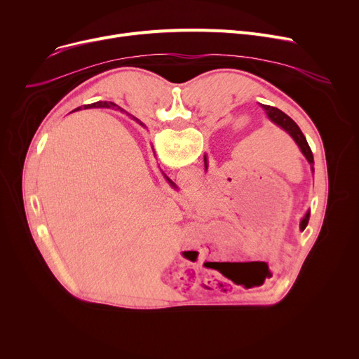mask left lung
<instances>
[{
  "instance_id": "obj_1",
  "label": "left lung",
  "mask_w": 359,
  "mask_h": 359,
  "mask_svg": "<svg viewBox=\"0 0 359 359\" xmlns=\"http://www.w3.org/2000/svg\"><path fill=\"white\" fill-rule=\"evenodd\" d=\"M260 107H262L263 110H265L268 119H269L273 125L279 126L282 130H285L287 134L294 140V142L298 145L301 153H303V156H304L306 160L309 161V164H310V167H311V172L314 173V167H313V165H314V158H313L311 148H310V145H309V142H307L304 134H303V132H301V129L298 128V125H297L288 115H285L284 111L276 109V107H273V106L260 104ZM203 161H205V170H206V168H208V158H206V154L203 156ZM309 219H310V210L306 212V215L303 217V219L299 221V230H301V231L306 230L307 224H309Z\"/></svg>"
}]
</instances>
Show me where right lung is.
Masks as SVG:
<instances>
[{
	"label": "right lung",
	"mask_w": 359,
	"mask_h": 359,
	"mask_svg": "<svg viewBox=\"0 0 359 359\" xmlns=\"http://www.w3.org/2000/svg\"><path fill=\"white\" fill-rule=\"evenodd\" d=\"M91 107H116V109H121L118 104H115L113 102H96V103H91V104H84V109H91ZM75 110H80V107L79 109H75ZM121 111H123V109H121ZM140 125H142L141 122H140ZM144 126V125H142ZM154 149V148H153ZM165 179H167V182L170 183V186H173V187H176V184L170 180L167 176H164Z\"/></svg>",
	"instance_id": "obj_1"
}]
</instances>
